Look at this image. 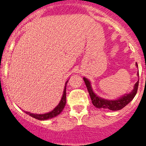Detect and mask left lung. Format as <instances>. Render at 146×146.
Here are the masks:
<instances>
[{
  "label": "left lung",
  "mask_w": 146,
  "mask_h": 146,
  "mask_svg": "<svg viewBox=\"0 0 146 146\" xmlns=\"http://www.w3.org/2000/svg\"><path fill=\"white\" fill-rule=\"evenodd\" d=\"M136 65L137 66L136 63ZM138 67V66H137ZM137 73V75H138ZM83 80H84L86 86L87 87L89 95L91 99L93 104L94 106L97 108H103V109H108L110 110H113V111H116V110H121L122 108H124L126 105L129 104L130 102L134 99L135 96L138 89V84H139V80L135 83L134 89L132 90L130 94H125V96H123L122 97L119 98L118 99L116 100H107V99H102V98L99 97L94 94L92 88L91 86V82L88 79L83 77Z\"/></svg>",
  "instance_id": "left-lung-1"
}]
</instances>
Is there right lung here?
Masks as SVG:
<instances>
[{"instance_id": "right-lung-1", "label": "right lung", "mask_w": 146, "mask_h": 146, "mask_svg": "<svg viewBox=\"0 0 146 146\" xmlns=\"http://www.w3.org/2000/svg\"><path fill=\"white\" fill-rule=\"evenodd\" d=\"M67 80L66 82V85H65V88H64V94H63V96L61 98V100H60V103L58 104L56 108L52 110L51 112L50 113H45V114H33V113H31L29 112H25L27 114H28L30 116L33 117V118H36V119H38V120H41V121H44V120H47V119H50V118H53V117L57 116L58 115L60 114V113L62 112V110H64V107L66 105V84L67 82H68Z\"/></svg>"}]
</instances>
